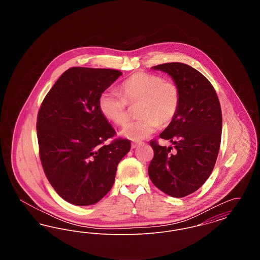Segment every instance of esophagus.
<instances>
[{
	"label": "esophagus",
	"mask_w": 260,
	"mask_h": 260,
	"mask_svg": "<svg viewBox=\"0 0 260 260\" xmlns=\"http://www.w3.org/2000/svg\"><path fill=\"white\" fill-rule=\"evenodd\" d=\"M138 144H140V142H138V141H135V142H133V143H132V148H136V146H137Z\"/></svg>",
	"instance_id": "esophagus-1"
}]
</instances>
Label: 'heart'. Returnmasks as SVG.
Segmentation results:
<instances>
[{
    "label": "heart",
    "instance_id": "heart-1",
    "mask_svg": "<svg viewBox=\"0 0 260 260\" xmlns=\"http://www.w3.org/2000/svg\"><path fill=\"white\" fill-rule=\"evenodd\" d=\"M122 92L107 89L99 96L101 114L114 124H123L128 119V104L137 107L138 119L124 125L121 135L140 140L154 134L160 124H169L176 116L180 104V90L158 75L138 72L126 79Z\"/></svg>",
    "mask_w": 260,
    "mask_h": 260
}]
</instances>
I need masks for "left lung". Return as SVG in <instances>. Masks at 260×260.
Returning <instances> with one entry per match:
<instances>
[{
	"mask_svg": "<svg viewBox=\"0 0 260 260\" xmlns=\"http://www.w3.org/2000/svg\"><path fill=\"white\" fill-rule=\"evenodd\" d=\"M168 73L180 90L179 109L160 137L173 147L150 145L154 157L148 167L153 184L164 193L182 198L197 191L210 177L220 147L222 114L210 81L191 66L172 62L152 67Z\"/></svg>",
	"mask_w": 260,
	"mask_h": 260,
	"instance_id": "left-lung-1",
	"label": "left lung"
}]
</instances>
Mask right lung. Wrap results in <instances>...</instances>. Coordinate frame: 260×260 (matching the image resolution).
Returning a JSON list of instances; mask_svg holds the SVG:
<instances>
[{"instance_id":"right-lung-1","label":"right lung","mask_w":260,"mask_h":260,"mask_svg":"<svg viewBox=\"0 0 260 260\" xmlns=\"http://www.w3.org/2000/svg\"><path fill=\"white\" fill-rule=\"evenodd\" d=\"M122 75L114 69L73 67L42 102L37 117L40 159L48 180L76 206L99 202L112 188L117 166L131 149L99 110V96Z\"/></svg>"}]
</instances>
